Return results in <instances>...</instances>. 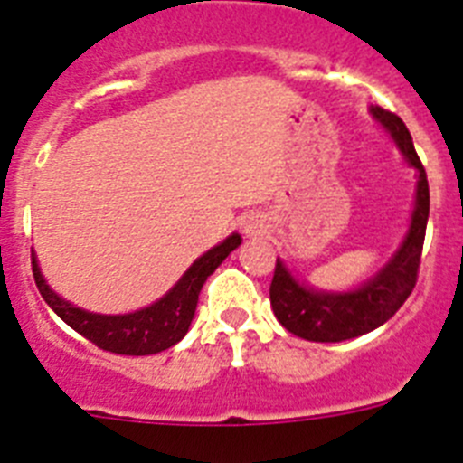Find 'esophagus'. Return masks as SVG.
<instances>
[{
  "mask_svg": "<svg viewBox=\"0 0 463 463\" xmlns=\"http://www.w3.org/2000/svg\"><path fill=\"white\" fill-rule=\"evenodd\" d=\"M261 227H264V220H261V215H255V213H252V215H248V218L243 220V232L248 236L260 234Z\"/></svg>",
  "mask_w": 463,
  "mask_h": 463,
  "instance_id": "obj_1",
  "label": "esophagus"
}]
</instances>
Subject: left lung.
I'll return each instance as SVG.
<instances>
[{"label": "left lung", "instance_id": "1", "mask_svg": "<svg viewBox=\"0 0 463 463\" xmlns=\"http://www.w3.org/2000/svg\"><path fill=\"white\" fill-rule=\"evenodd\" d=\"M371 113L392 134L408 165L417 171L415 211H412L411 227L390 264L353 292H317L298 285L285 264L276 260V271L269 289L271 308L278 322L289 334L306 341L338 343L369 334L390 320L415 289L429 220L427 171L417 157L411 132L403 120L380 106H371Z\"/></svg>", "mask_w": 463, "mask_h": 463}]
</instances>
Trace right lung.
Instances as JSON below:
<instances>
[{"mask_svg": "<svg viewBox=\"0 0 463 463\" xmlns=\"http://www.w3.org/2000/svg\"><path fill=\"white\" fill-rule=\"evenodd\" d=\"M241 245V236L232 234L222 243L211 248L206 255L183 273V278L175 282L174 288L165 297L155 301L148 308H141L137 313L127 315H99L88 313L83 308H76L69 301L57 297L48 282L41 276V269L36 264V257L32 252V273L39 288L41 297L55 310L73 331H79L80 336L88 338L97 347L106 353L116 354H132V357H143V354H155L162 350H169L171 345L181 341L190 329V322L194 317L196 301L202 292L203 282L215 269L227 260L232 250Z\"/></svg>", "mask_w": 463, "mask_h": 463, "instance_id": "1", "label": "right lung"}]
</instances>
